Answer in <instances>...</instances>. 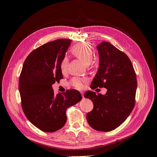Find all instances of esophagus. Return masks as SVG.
<instances>
[{"label":"esophagus","instance_id":"34e87169","mask_svg":"<svg viewBox=\"0 0 157 157\" xmlns=\"http://www.w3.org/2000/svg\"><path fill=\"white\" fill-rule=\"evenodd\" d=\"M81 95H82V98H84V92H81Z\"/></svg>","mask_w":157,"mask_h":157}]
</instances>
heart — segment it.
<instances>
[{
	"instance_id": "heart-1",
	"label": "heart",
	"mask_w": 157,
	"mask_h": 157,
	"mask_svg": "<svg viewBox=\"0 0 157 157\" xmlns=\"http://www.w3.org/2000/svg\"><path fill=\"white\" fill-rule=\"evenodd\" d=\"M71 53L81 60L84 64L88 65L90 63H93L92 59L94 55L93 48L92 45L88 42H81L75 45L71 48ZM68 65L69 59L67 57H64L60 63V69L63 74L67 72ZM87 79L85 78L74 77L71 80V84L76 88L82 89Z\"/></svg>"
}]
</instances>
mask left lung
I'll return each instance as SVG.
<instances>
[{
  "instance_id": "8db88e82",
  "label": "left lung",
  "mask_w": 157,
  "mask_h": 157,
  "mask_svg": "<svg viewBox=\"0 0 157 157\" xmlns=\"http://www.w3.org/2000/svg\"><path fill=\"white\" fill-rule=\"evenodd\" d=\"M99 64L92 89L105 88V95L88 91L84 96L92 100L94 108L86 115L94 130L109 132L121 125L135 105L136 75L129 58L108 42L97 46Z\"/></svg>"
}]
</instances>
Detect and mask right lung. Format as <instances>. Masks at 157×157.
I'll return each instance as SVG.
<instances>
[{"label":"right lung","mask_w":157,"mask_h":157,"mask_svg":"<svg viewBox=\"0 0 157 157\" xmlns=\"http://www.w3.org/2000/svg\"><path fill=\"white\" fill-rule=\"evenodd\" d=\"M71 42L61 39L42 45L31 52L23 65L19 79L22 109L27 119L43 132L63 128L67 109L82 99L77 90L56 95L52 86L63 78L60 63Z\"/></svg>","instance_id":"add662e5"}]
</instances>
